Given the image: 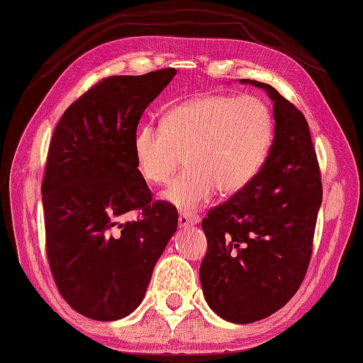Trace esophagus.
<instances>
[{
  "instance_id": "esophagus-1",
  "label": "esophagus",
  "mask_w": 363,
  "mask_h": 363,
  "mask_svg": "<svg viewBox=\"0 0 363 363\" xmlns=\"http://www.w3.org/2000/svg\"><path fill=\"white\" fill-rule=\"evenodd\" d=\"M200 223V218L195 216V214H186L182 213L179 214V219H177V224H179L181 229H186V227H190V225H195Z\"/></svg>"
}]
</instances>
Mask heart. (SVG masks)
<instances>
[{"label": "heart", "instance_id": "1", "mask_svg": "<svg viewBox=\"0 0 363 363\" xmlns=\"http://www.w3.org/2000/svg\"><path fill=\"white\" fill-rule=\"evenodd\" d=\"M274 138V118L255 96L201 94L171 107L160 125L144 123L133 138L140 176L168 181L186 157L187 171L163 190L162 200L192 211L219 190H243L262 168Z\"/></svg>", "mask_w": 363, "mask_h": 363}]
</instances>
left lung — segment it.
I'll list each match as a JSON object with an SVG mask.
<instances>
[{
	"label": "left lung",
	"mask_w": 363,
	"mask_h": 363,
	"mask_svg": "<svg viewBox=\"0 0 363 363\" xmlns=\"http://www.w3.org/2000/svg\"><path fill=\"white\" fill-rule=\"evenodd\" d=\"M274 143L247 187L208 213L200 281L208 306L232 323H251L281 309L303 284L311 261L322 181L304 115L270 84Z\"/></svg>",
	"instance_id": "8db88e82"
}]
</instances>
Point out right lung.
Here are the masks:
<instances>
[{
    "label": "right lung",
    "instance_id": "1",
    "mask_svg": "<svg viewBox=\"0 0 363 363\" xmlns=\"http://www.w3.org/2000/svg\"><path fill=\"white\" fill-rule=\"evenodd\" d=\"M174 69L108 77L65 110L43 179L46 253L59 293L93 320L143 303L153 267L177 229L173 205L155 201L133 153L139 120ZM133 209L138 221L122 220Z\"/></svg>",
    "mask_w": 363,
    "mask_h": 363
}]
</instances>
